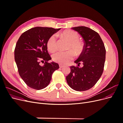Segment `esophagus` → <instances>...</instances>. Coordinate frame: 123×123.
I'll return each instance as SVG.
<instances>
[{"instance_id": "esophagus-1", "label": "esophagus", "mask_w": 123, "mask_h": 123, "mask_svg": "<svg viewBox=\"0 0 123 123\" xmlns=\"http://www.w3.org/2000/svg\"><path fill=\"white\" fill-rule=\"evenodd\" d=\"M59 68H62L64 67V65H62V64H59Z\"/></svg>"}]
</instances>
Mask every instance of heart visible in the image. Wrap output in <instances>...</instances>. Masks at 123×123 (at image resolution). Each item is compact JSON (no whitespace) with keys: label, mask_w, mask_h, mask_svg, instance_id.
<instances>
[{"label":"heart","mask_w":123,"mask_h":123,"mask_svg":"<svg viewBox=\"0 0 123 123\" xmlns=\"http://www.w3.org/2000/svg\"><path fill=\"white\" fill-rule=\"evenodd\" d=\"M63 38L69 42L68 49L66 51H58L52 55L53 61L60 64H66L73 59L74 54L78 56L81 54L84 49V44L80 39V35L73 30H66L61 33ZM47 46L48 50L53 52L57 49V39L55 34L50 36L48 40Z\"/></svg>","instance_id":"b5f03b06"}]
</instances>
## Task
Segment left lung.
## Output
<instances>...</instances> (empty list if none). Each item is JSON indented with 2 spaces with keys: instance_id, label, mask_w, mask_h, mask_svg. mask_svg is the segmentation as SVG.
I'll use <instances>...</instances> for the list:
<instances>
[{
  "instance_id": "obj_1",
  "label": "left lung",
  "mask_w": 123,
  "mask_h": 123,
  "mask_svg": "<svg viewBox=\"0 0 123 123\" xmlns=\"http://www.w3.org/2000/svg\"><path fill=\"white\" fill-rule=\"evenodd\" d=\"M72 29L82 37L84 49L74 62L76 66L70 67L71 72L66 76V80L74 90L86 91L93 87L102 75L106 49L100 36L95 31L84 26Z\"/></svg>"
}]
</instances>
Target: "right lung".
<instances>
[{
  "instance_id": "obj_1",
  "label": "right lung",
  "mask_w": 123,
  "mask_h": 123,
  "mask_svg": "<svg viewBox=\"0 0 123 123\" xmlns=\"http://www.w3.org/2000/svg\"><path fill=\"white\" fill-rule=\"evenodd\" d=\"M61 29L35 27L25 31L17 42L15 61L19 75L28 86L41 90L49 84L52 75L59 65L51 59L47 43L51 35ZM44 63L43 66L40 62Z\"/></svg>"
}]
</instances>
